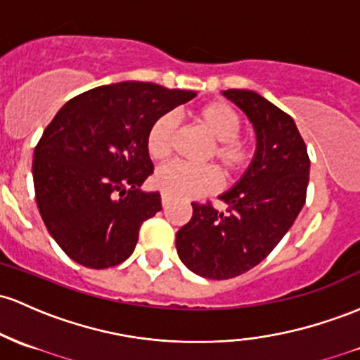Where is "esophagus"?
<instances>
[{
	"mask_svg": "<svg viewBox=\"0 0 360 360\" xmlns=\"http://www.w3.org/2000/svg\"><path fill=\"white\" fill-rule=\"evenodd\" d=\"M169 205V198H167V195H164V193H162V207H167Z\"/></svg>",
	"mask_w": 360,
	"mask_h": 360,
	"instance_id": "obj_1",
	"label": "esophagus"
}]
</instances>
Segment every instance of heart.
<instances>
[{"label": "heart", "instance_id": "1", "mask_svg": "<svg viewBox=\"0 0 360 360\" xmlns=\"http://www.w3.org/2000/svg\"><path fill=\"white\" fill-rule=\"evenodd\" d=\"M195 126L212 140L205 160L217 162L225 179L234 181L251 167L256 157V141L243 133V116L222 101H212L193 109ZM177 138V122L172 114H162L150 124L147 152L150 159L165 162L172 155ZM155 186L172 198H200L220 186V174L213 165L193 167L171 164L155 174Z\"/></svg>", "mask_w": 360, "mask_h": 360}]
</instances>
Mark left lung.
I'll use <instances>...</instances> for the list:
<instances>
[{"label": "left lung", "mask_w": 360, "mask_h": 360, "mask_svg": "<svg viewBox=\"0 0 360 360\" xmlns=\"http://www.w3.org/2000/svg\"><path fill=\"white\" fill-rule=\"evenodd\" d=\"M224 96L255 126L256 157L220 196L227 212L193 201L191 220L176 236L181 262L210 280L234 278L262 263L297 219L309 183L306 143L289 114L252 90L229 89Z\"/></svg>", "instance_id": "1"}]
</instances>
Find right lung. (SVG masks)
Listing matches in <instances>:
<instances>
[{
    "mask_svg": "<svg viewBox=\"0 0 360 360\" xmlns=\"http://www.w3.org/2000/svg\"><path fill=\"white\" fill-rule=\"evenodd\" d=\"M193 90L121 82L70 98L34 150L35 200L47 231L73 262L102 270L131 256L141 224L162 210L140 191L153 172L150 124Z\"/></svg>",
    "mask_w": 360,
    "mask_h": 360,
    "instance_id": "add662e5",
    "label": "right lung"
}]
</instances>
